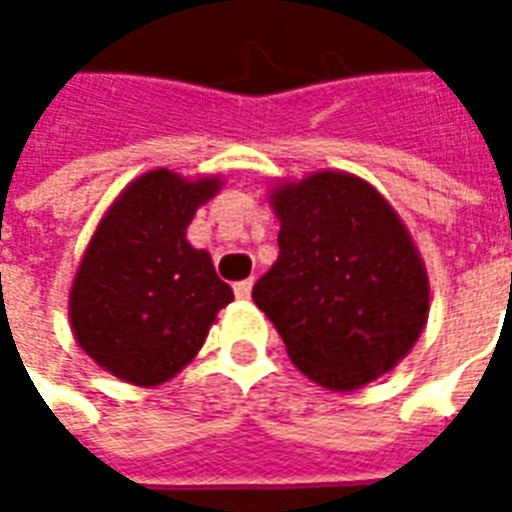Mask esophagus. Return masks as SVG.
Returning <instances> with one entry per match:
<instances>
[{"label":"esophagus","instance_id":"esophagus-1","mask_svg":"<svg viewBox=\"0 0 512 512\" xmlns=\"http://www.w3.org/2000/svg\"><path fill=\"white\" fill-rule=\"evenodd\" d=\"M252 285H255L252 279H244V282H235V285H233L235 296H238V299H249V296H252Z\"/></svg>","mask_w":512,"mask_h":512}]
</instances>
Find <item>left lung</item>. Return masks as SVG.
<instances>
[{
	"label": "left lung",
	"mask_w": 512,
	"mask_h": 512,
	"mask_svg": "<svg viewBox=\"0 0 512 512\" xmlns=\"http://www.w3.org/2000/svg\"><path fill=\"white\" fill-rule=\"evenodd\" d=\"M279 257L252 288L304 376L351 392L384 376L428 321V274L392 205L345 172L271 194Z\"/></svg>",
	"instance_id": "8db88e82"
}]
</instances>
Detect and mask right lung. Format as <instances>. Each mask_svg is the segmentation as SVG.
<instances>
[{"label": "right lung", "instance_id": "right-lung-1", "mask_svg": "<svg viewBox=\"0 0 512 512\" xmlns=\"http://www.w3.org/2000/svg\"><path fill=\"white\" fill-rule=\"evenodd\" d=\"M219 178L169 169L134 180L98 224L71 288L76 343L112 376L136 386L167 381L197 356L233 290L186 227Z\"/></svg>", "mask_w": 512, "mask_h": 512}]
</instances>
